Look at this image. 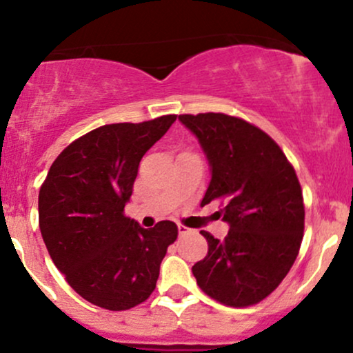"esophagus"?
Listing matches in <instances>:
<instances>
[{
    "label": "esophagus",
    "mask_w": 353,
    "mask_h": 353,
    "mask_svg": "<svg viewBox=\"0 0 353 353\" xmlns=\"http://www.w3.org/2000/svg\"><path fill=\"white\" fill-rule=\"evenodd\" d=\"M177 230H179V236H188V234H192V229L184 228V225H177Z\"/></svg>",
    "instance_id": "1"
}]
</instances>
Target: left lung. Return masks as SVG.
<instances>
[{
	"instance_id": "obj_1",
	"label": "left lung",
	"mask_w": 353,
	"mask_h": 353,
	"mask_svg": "<svg viewBox=\"0 0 353 353\" xmlns=\"http://www.w3.org/2000/svg\"><path fill=\"white\" fill-rule=\"evenodd\" d=\"M210 168L202 205L222 201V241L201 230L209 250L192 265L197 285L230 307L261 302L289 274L303 237V197L294 168L272 137L222 112L182 114Z\"/></svg>"
}]
</instances>
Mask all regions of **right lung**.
Listing matches in <instances>:
<instances>
[{
    "label": "right lung",
    "instance_id": "right-lung-1",
    "mask_svg": "<svg viewBox=\"0 0 353 353\" xmlns=\"http://www.w3.org/2000/svg\"><path fill=\"white\" fill-rule=\"evenodd\" d=\"M176 114L145 123L106 124L71 143L39 189V229L48 252L81 297L108 310H128L156 289L177 225L144 229L124 216L143 156Z\"/></svg>",
    "mask_w": 353,
    "mask_h": 353
}]
</instances>
